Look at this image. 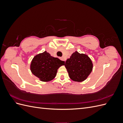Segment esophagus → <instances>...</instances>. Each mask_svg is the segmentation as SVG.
Listing matches in <instances>:
<instances>
[{"mask_svg":"<svg viewBox=\"0 0 123 123\" xmlns=\"http://www.w3.org/2000/svg\"><path fill=\"white\" fill-rule=\"evenodd\" d=\"M61 60H62V61H65V60L64 58H63V57H61Z\"/></svg>","mask_w":123,"mask_h":123,"instance_id":"esophagus-1","label":"esophagus"}]
</instances>
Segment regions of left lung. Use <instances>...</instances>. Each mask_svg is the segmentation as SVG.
I'll return each mask as SVG.
<instances>
[{
	"label": "left lung",
	"instance_id": "1",
	"mask_svg": "<svg viewBox=\"0 0 123 123\" xmlns=\"http://www.w3.org/2000/svg\"><path fill=\"white\" fill-rule=\"evenodd\" d=\"M65 66L69 77L77 82L86 80L93 69V63L90 57L77 51L73 53L70 57L67 59Z\"/></svg>",
	"mask_w": 123,
	"mask_h": 123
}]
</instances>
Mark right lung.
<instances>
[{
    "label": "right lung",
    "instance_id": "obj_1",
    "mask_svg": "<svg viewBox=\"0 0 123 123\" xmlns=\"http://www.w3.org/2000/svg\"><path fill=\"white\" fill-rule=\"evenodd\" d=\"M65 65V62L54 57L46 51L37 54L31 62L30 70L40 81L47 82L53 80L58 69Z\"/></svg>",
    "mask_w": 123,
    "mask_h": 123
}]
</instances>
